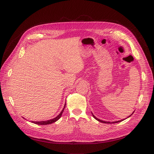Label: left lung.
<instances>
[{
	"label": "left lung",
	"mask_w": 154,
	"mask_h": 154,
	"mask_svg": "<svg viewBox=\"0 0 154 154\" xmlns=\"http://www.w3.org/2000/svg\"><path fill=\"white\" fill-rule=\"evenodd\" d=\"M133 113H134V112H133ZM133 113H132V114L131 115V116H129L128 117H129L130 116H131L133 114ZM92 114H93V113H92ZM93 117L96 119V120H97V121H98L99 122H103V123H107V124H113V123H117V122H121V121H124V120H125V119H122V120H121V121H115V122H107V121H101V120H100V119H98V118H96L93 114Z\"/></svg>",
	"instance_id": "8db88e82"
}]
</instances>
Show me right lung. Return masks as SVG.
<instances>
[{"mask_svg": "<svg viewBox=\"0 0 154 154\" xmlns=\"http://www.w3.org/2000/svg\"><path fill=\"white\" fill-rule=\"evenodd\" d=\"M65 106H66V103L65 104L64 108L63 109V110H61V112H60V114L57 117H56L55 118L53 119H50V120H48V121H38V122H37V121H32V122L35 124H38V125H48V124H52L53 122H55L56 121H58V119L61 117L63 112V111H64Z\"/></svg>", "mask_w": 154, "mask_h": 154, "instance_id": "obj_1", "label": "right lung"}]
</instances>
